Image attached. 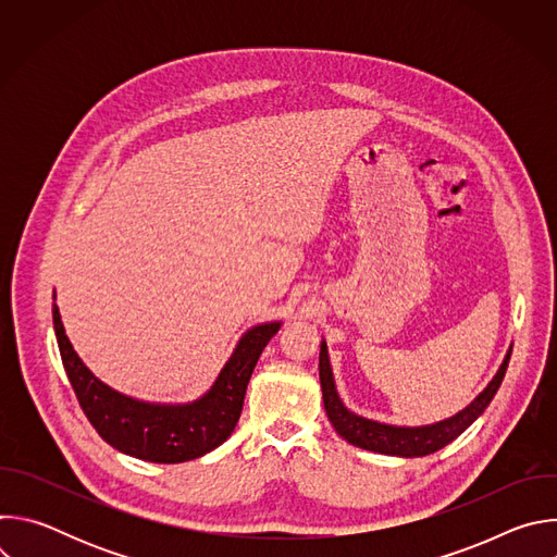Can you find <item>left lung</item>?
Masks as SVG:
<instances>
[{
    "mask_svg": "<svg viewBox=\"0 0 557 557\" xmlns=\"http://www.w3.org/2000/svg\"><path fill=\"white\" fill-rule=\"evenodd\" d=\"M509 359H511V348L507 350L498 372L487 383V387L479 396H475V399L467 408H462L454 417L432 423V425L404 428V425H387V423H379V421L359 417L344 406V401L339 399L337 385H335V376H333V368H331V359H329V346L322 339L320 381H322V394H324V408H326L329 421L333 423L335 432L355 447L385 454V456H401V458L428 456V454L443 449L454 438H458L475 419H479L487 410V406L494 399V394L498 392V387L505 379Z\"/></svg>",
    "mask_w": 557,
    "mask_h": 557,
    "instance_id": "8db88e82",
    "label": "left lung"
}]
</instances>
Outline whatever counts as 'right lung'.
Masks as SVG:
<instances>
[{"instance_id": "add662e5", "label": "right lung", "mask_w": 557, "mask_h": 557, "mask_svg": "<svg viewBox=\"0 0 557 557\" xmlns=\"http://www.w3.org/2000/svg\"><path fill=\"white\" fill-rule=\"evenodd\" d=\"M52 324L78 406L99 436L114 449L149 462L194 460L231 436L240 419L253 368L282 326V322H269L249 329L200 399L189 404H149L116 392L90 372L65 335L57 304H52Z\"/></svg>"}]
</instances>
